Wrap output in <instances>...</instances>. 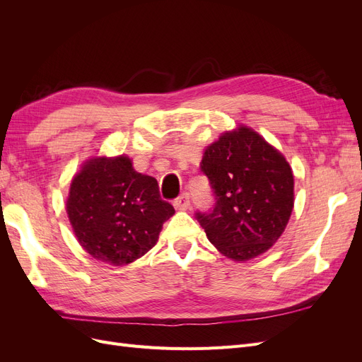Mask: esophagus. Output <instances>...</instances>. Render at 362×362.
<instances>
[{"label":"esophagus","instance_id":"34e87169","mask_svg":"<svg viewBox=\"0 0 362 362\" xmlns=\"http://www.w3.org/2000/svg\"><path fill=\"white\" fill-rule=\"evenodd\" d=\"M173 206L177 208L180 211H185L187 208L190 206V199H189V194L187 193H182L178 199H175Z\"/></svg>","mask_w":362,"mask_h":362}]
</instances>
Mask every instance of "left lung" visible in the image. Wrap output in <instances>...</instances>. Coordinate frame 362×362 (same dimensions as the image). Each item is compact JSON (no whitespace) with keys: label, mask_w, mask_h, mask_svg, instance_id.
I'll list each match as a JSON object with an SVG mask.
<instances>
[{"label":"left lung","mask_w":362,"mask_h":362,"mask_svg":"<svg viewBox=\"0 0 362 362\" xmlns=\"http://www.w3.org/2000/svg\"><path fill=\"white\" fill-rule=\"evenodd\" d=\"M201 170L217 201L211 213L196 216L222 255L243 262L278 242L294 206L293 170L281 151L238 125L205 148Z\"/></svg>","instance_id":"left-lung-1"}]
</instances>
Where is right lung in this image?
<instances>
[{
	"label": "right lung",
	"mask_w": 362,
	"mask_h": 362,
	"mask_svg": "<svg viewBox=\"0 0 362 362\" xmlns=\"http://www.w3.org/2000/svg\"><path fill=\"white\" fill-rule=\"evenodd\" d=\"M66 213L87 254L122 267L156 246L175 210L160 198L157 180L139 173L133 160L120 154L83 163L71 181Z\"/></svg>",
	"instance_id": "add662e5"
}]
</instances>
